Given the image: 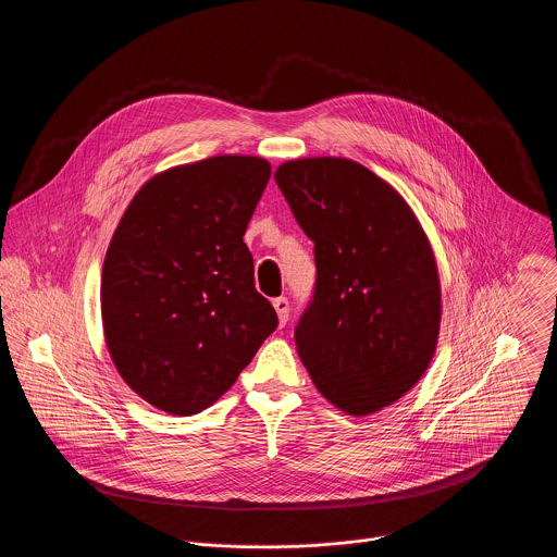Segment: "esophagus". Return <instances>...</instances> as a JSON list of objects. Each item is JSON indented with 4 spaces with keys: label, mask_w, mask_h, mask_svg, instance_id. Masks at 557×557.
Segmentation results:
<instances>
[{
    "label": "esophagus",
    "mask_w": 557,
    "mask_h": 557,
    "mask_svg": "<svg viewBox=\"0 0 557 557\" xmlns=\"http://www.w3.org/2000/svg\"><path fill=\"white\" fill-rule=\"evenodd\" d=\"M272 307H274V311H276V315H278L281 325H285L287 319H289V300H287V298H274V300H272Z\"/></svg>",
    "instance_id": "34e87169"
}]
</instances>
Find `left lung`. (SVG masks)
Here are the masks:
<instances>
[{"mask_svg":"<svg viewBox=\"0 0 557 557\" xmlns=\"http://www.w3.org/2000/svg\"><path fill=\"white\" fill-rule=\"evenodd\" d=\"M274 180L315 242V294L296 325L300 360L334 407L375 413L409 393L435 354L433 248L397 190L356 160H289Z\"/></svg>","mask_w":557,"mask_h":557,"instance_id":"1","label":"left lung"}]
</instances>
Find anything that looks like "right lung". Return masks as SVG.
<instances>
[{
  "label": "right lung",
  "mask_w": 557,
  "mask_h": 557,
  "mask_svg": "<svg viewBox=\"0 0 557 557\" xmlns=\"http://www.w3.org/2000/svg\"><path fill=\"white\" fill-rule=\"evenodd\" d=\"M270 180L257 157H212L148 180L104 255L100 313L122 380L157 409L214 405L276 330L244 232Z\"/></svg>",
  "instance_id": "1"
}]
</instances>
